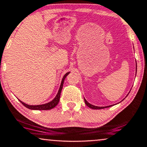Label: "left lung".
Listing matches in <instances>:
<instances>
[{
  "label": "left lung",
  "instance_id": "left-lung-1",
  "mask_svg": "<svg viewBox=\"0 0 147 147\" xmlns=\"http://www.w3.org/2000/svg\"><path fill=\"white\" fill-rule=\"evenodd\" d=\"M136 67H137V65H136ZM137 69V68H136ZM84 102L85 104H86V106H87L88 107H89L90 108H92V109H94V110H97V109H103V108H108V107H110L112 106V105H111V106H106V107H99V106H93V105L90 104H89V103L86 100V99H84Z\"/></svg>",
  "mask_w": 147,
  "mask_h": 147
}]
</instances>
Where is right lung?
<instances>
[{
  "mask_svg": "<svg viewBox=\"0 0 147 147\" xmlns=\"http://www.w3.org/2000/svg\"><path fill=\"white\" fill-rule=\"evenodd\" d=\"M69 74V72H67L65 75L63 76V80H62V82H61V86H60L59 92H58L57 96L55 97L53 100L50 101V102L47 103V104H42V105H37V106H31V105H28L25 103L22 102L20 100H19L20 102L26 108H28V109L30 110H51L52 108H54L57 105L59 104V100H60V97H61V90H62L63 88V83H64V80L65 79V78L67 77V76Z\"/></svg>",
  "mask_w": 147,
  "mask_h": 147,
  "instance_id": "obj_1",
  "label": "right lung"
}]
</instances>
